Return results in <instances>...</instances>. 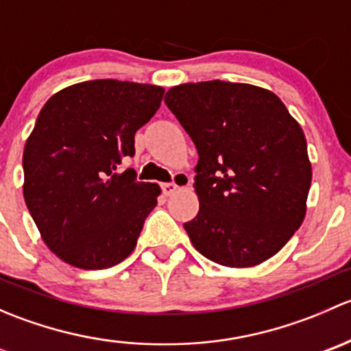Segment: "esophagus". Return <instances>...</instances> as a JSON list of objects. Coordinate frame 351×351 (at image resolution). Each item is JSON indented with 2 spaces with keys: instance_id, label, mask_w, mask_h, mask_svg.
I'll list each match as a JSON object with an SVG mask.
<instances>
[{
  "instance_id": "esophagus-1",
  "label": "esophagus",
  "mask_w": 351,
  "mask_h": 351,
  "mask_svg": "<svg viewBox=\"0 0 351 351\" xmlns=\"http://www.w3.org/2000/svg\"><path fill=\"white\" fill-rule=\"evenodd\" d=\"M190 185V178L189 175H185V173H176L175 175V180L173 182H168V183H161V190L165 195H171V193H175L176 190L180 189V186H189Z\"/></svg>"
}]
</instances>
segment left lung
Masks as SVG:
<instances>
[{"instance_id": "1", "label": "left lung", "mask_w": 351, "mask_h": 351, "mask_svg": "<svg viewBox=\"0 0 351 351\" xmlns=\"http://www.w3.org/2000/svg\"><path fill=\"white\" fill-rule=\"evenodd\" d=\"M166 107L197 147V217L185 222L198 253L254 267L285 246L306 215L311 162L302 129L263 88L204 81L171 88Z\"/></svg>"}]
</instances>
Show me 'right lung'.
<instances>
[{
	"label": "right lung",
	"instance_id": "obj_1",
	"mask_svg": "<svg viewBox=\"0 0 351 351\" xmlns=\"http://www.w3.org/2000/svg\"><path fill=\"white\" fill-rule=\"evenodd\" d=\"M162 95L154 84L93 80L61 90L38 113L23 151V197L66 263L101 270L136 247L161 190L123 165Z\"/></svg>",
	"mask_w": 351,
	"mask_h": 351
}]
</instances>
